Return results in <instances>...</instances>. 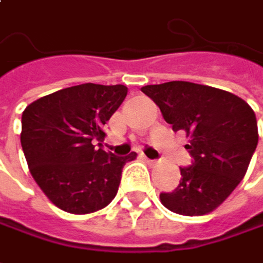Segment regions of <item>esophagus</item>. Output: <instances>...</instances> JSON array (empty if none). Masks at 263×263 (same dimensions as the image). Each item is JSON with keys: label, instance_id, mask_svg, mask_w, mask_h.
<instances>
[{"label": "esophagus", "instance_id": "obj_1", "mask_svg": "<svg viewBox=\"0 0 263 263\" xmlns=\"http://www.w3.org/2000/svg\"><path fill=\"white\" fill-rule=\"evenodd\" d=\"M143 160H145V161H146V163H148V164H151V165L155 164V160H149V158H148V157H143Z\"/></svg>", "mask_w": 263, "mask_h": 263}]
</instances>
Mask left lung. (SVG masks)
<instances>
[{"instance_id": "obj_1", "label": "left lung", "mask_w": 263, "mask_h": 263, "mask_svg": "<svg viewBox=\"0 0 263 263\" xmlns=\"http://www.w3.org/2000/svg\"><path fill=\"white\" fill-rule=\"evenodd\" d=\"M158 105L173 132L183 130L192 157L180 167V183L161 192L165 209L183 216L213 212L243 180L257 146V123L253 109L230 91L188 81H170L142 87Z\"/></svg>"}]
</instances>
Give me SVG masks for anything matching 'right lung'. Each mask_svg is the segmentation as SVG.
<instances>
[{
  "instance_id": "obj_1",
  "label": "right lung",
  "mask_w": 263,
  "mask_h": 263,
  "mask_svg": "<svg viewBox=\"0 0 263 263\" xmlns=\"http://www.w3.org/2000/svg\"><path fill=\"white\" fill-rule=\"evenodd\" d=\"M127 96V87L80 84L32 102L22 114L20 143L29 172L59 209L86 215L117 195L125 163L102 149L105 125Z\"/></svg>"
}]
</instances>
